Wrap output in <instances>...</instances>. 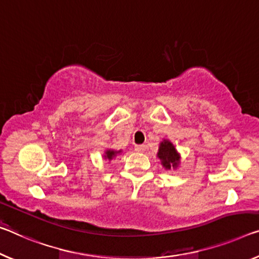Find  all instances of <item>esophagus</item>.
I'll return each instance as SVG.
<instances>
[{
  "mask_svg": "<svg viewBox=\"0 0 259 259\" xmlns=\"http://www.w3.org/2000/svg\"><path fill=\"white\" fill-rule=\"evenodd\" d=\"M134 149H135V152H138V153H142V152H145L146 147H145V145H135Z\"/></svg>",
  "mask_w": 259,
  "mask_h": 259,
  "instance_id": "1",
  "label": "esophagus"
}]
</instances>
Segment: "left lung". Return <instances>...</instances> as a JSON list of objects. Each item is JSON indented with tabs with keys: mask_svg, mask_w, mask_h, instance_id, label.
I'll return each mask as SVG.
<instances>
[{
	"mask_svg": "<svg viewBox=\"0 0 259 259\" xmlns=\"http://www.w3.org/2000/svg\"><path fill=\"white\" fill-rule=\"evenodd\" d=\"M156 156L165 170H176L181 164V154L169 139H163L160 142Z\"/></svg>",
	"mask_w": 259,
	"mask_h": 259,
	"instance_id": "left-lung-1",
	"label": "left lung"
}]
</instances>
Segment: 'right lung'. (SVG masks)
I'll list each match as a JSON object with an SVG mask.
<instances>
[{"instance_id": "add662e5", "label": "right lung", "mask_w": 259, "mask_h": 259, "mask_svg": "<svg viewBox=\"0 0 259 259\" xmlns=\"http://www.w3.org/2000/svg\"><path fill=\"white\" fill-rule=\"evenodd\" d=\"M121 153H122L121 149L116 150L113 148H107V149L104 150V154H103V160L111 162L113 160V158H116L118 155H120Z\"/></svg>"}]
</instances>
